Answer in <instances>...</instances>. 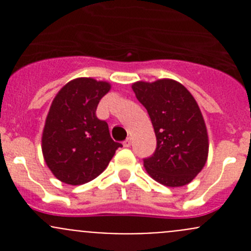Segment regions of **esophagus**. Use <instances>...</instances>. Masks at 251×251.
I'll return each instance as SVG.
<instances>
[{
  "instance_id": "1",
  "label": "esophagus",
  "mask_w": 251,
  "mask_h": 251,
  "mask_svg": "<svg viewBox=\"0 0 251 251\" xmlns=\"http://www.w3.org/2000/svg\"><path fill=\"white\" fill-rule=\"evenodd\" d=\"M123 144H124V147H125V148H128V147L131 146V138H130V137L126 138V140L124 141Z\"/></svg>"
}]
</instances>
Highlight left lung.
Listing matches in <instances>:
<instances>
[{
	"instance_id": "left-lung-1",
	"label": "left lung",
	"mask_w": 251,
	"mask_h": 251,
	"mask_svg": "<svg viewBox=\"0 0 251 251\" xmlns=\"http://www.w3.org/2000/svg\"><path fill=\"white\" fill-rule=\"evenodd\" d=\"M136 97L149 114L156 136V149L144 159L153 179L166 187L193 181L209 154L206 125L198 103L178 81L160 78L132 83Z\"/></svg>"
}]
</instances>
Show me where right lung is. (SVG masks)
<instances>
[{"instance_id": "add662e5", "label": "right lung", "mask_w": 251, "mask_h": 251, "mask_svg": "<svg viewBox=\"0 0 251 251\" xmlns=\"http://www.w3.org/2000/svg\"><path fill=\"white\" fill-rule=\"evenodd\" d=\"M107 81L77 77L63 86L48 110L42 154L59 181L72 186L100 176L121 143L111 140L105 121L96 116L97 105L110 91Z\"/></svg>"}]
</instances>
